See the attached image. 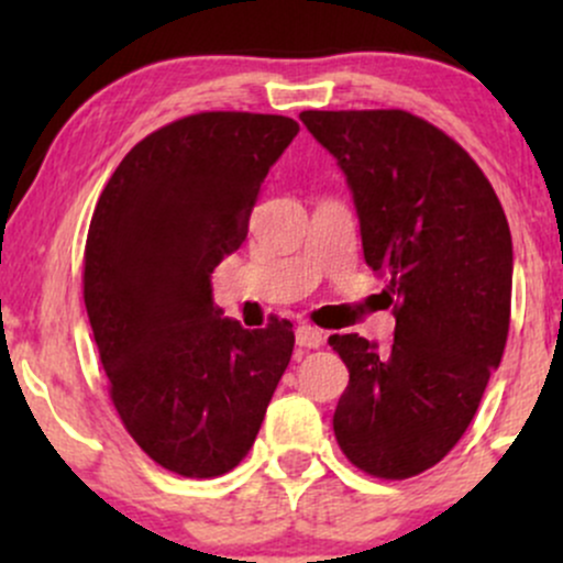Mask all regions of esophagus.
<instances>
[{
    "instance_id": "obj_1",
    "label": "esophagus",
    "mask_w": 563,
    "mask_h": 563,
    "mask_svg": "<svg viewBox=\"0 0 563 563\" xmlns=\"http://www.w3.org/2000/svg\"><path fill=\"white\" fill-rule=\"evenodd\" d=\"M325 341V333L314 325H299L296 328V344L301 349H318Z\"/></svg>"
}]
</instances>
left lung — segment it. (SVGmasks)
Returning <instances> with one entry per match:
<instances>
[{
	"label": "left lung",
	"instance_id": "1",
	"mask_svg": "<svg viewBox=\"0 0 563 563\" xmlns=\"http://www.w3.org/2000/svg\"><path fill=\"white\" fill-rule=\"evenodd\" d=\"M346 174L367 267L389 277L394 341L331 335L349 371L335 442L378 479L437 466L466 434L510 325L508 219L476 161L399 108L303 111Z\"/></svg>",
	"mask_w": 563,
	"mask_h": 563
}]
</instances>
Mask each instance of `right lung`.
<instances>
[{
    "instance_id": "1",
    "label": "right lung",
    "mask_w": 563,
    "mask_h": 563,
    "mask_svg": "<svg viewBox=\"0 0 563 563\" xmlns=\"http://www.w3.org/2000/svg\"><path fill=\"white\" fill-rule=\"evenodd\" d=\"M288 115L203 111L156 129L100 192L84 245V303L113 407L147 457L187 479L249 455L294 352V325L245 331L211 301L241 249Z\"/></svg>"
}]
</instances>
